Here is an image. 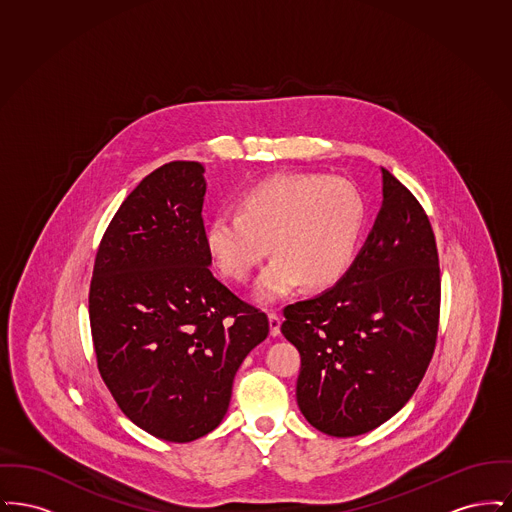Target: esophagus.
<instances>
[{
    "mask_svg": "<svg viewBox=\"0 0 512 512\" xmlns=\"http://www.w3.org/2000/svg\"><path fill=\"white\" fill-rule=\"evenodd\" d=\"M280 324H282V318L278 313H274V311H270L268 313V326H270V336H278L280 334Z\"/></svg>",
    "mask_w": 512,
    "mask_h": 512,
    "instance_id": "esophagus-1",
    "label": "esophagus"
}]
</instances>
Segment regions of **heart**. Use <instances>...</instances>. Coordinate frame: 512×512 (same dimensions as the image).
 <instances>
[{"label": "heart", "instance_id": "b5f03b06", "mask_svg": "<svg viewBox=\"0 0 512 512\" xmlns=\"http://www.w3.org/2000/svg\"><path fill=\"white\" fill-rule=\"evenodd\" d=\"M359 190L341 178L292 172L255 184L242 197L240 213L224 211L209 222L205 240L220 268L244 282L270 253L255 297L272 303L293 292L334 286L349 270L365 228Z\"/></svg>", "mask_w": 512, "mask_h": 512}]
</instances>
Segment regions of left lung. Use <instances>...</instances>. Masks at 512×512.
<instances>
[{"label":"left lung","mask_w":512,"mask_h":512,"mask_svg":"<svg viewBox=\"0 0 512 512\" xmlns=\"http://www.w3.org/2000/svg\"><path fill=\"white\" fill-rule=\"evenodd\" d=\"M384 201L340 282L284 309L301 355L297 405L320 432L361 436L413 397L438 340V247L422 205L382 169Z\"/></svg>","instance_id":"1"}]
</instances>
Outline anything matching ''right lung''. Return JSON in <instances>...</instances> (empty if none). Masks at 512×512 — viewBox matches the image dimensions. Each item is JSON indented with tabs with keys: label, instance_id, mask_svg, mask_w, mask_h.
Returning <instances> with one entry per match:
<instances>
[{
	"label": "right lung",
	"instance_id": "right-lung-1",
	"mask_svg": "<svg viewBox=\"0 0 512 512\" xmlns=\"http://www.w3.org/2000/svg\"><path fill=\"white\" fill-rule=\"evenodd\" d=\"M203 165L172 161L122 201L90 284L98 368L122 413L155 438L213 432L234 376L268 336V318L211 272Z\"/></svg>",
	"mask_w": 512,
	"mask_h": 512
}]
</instances>
